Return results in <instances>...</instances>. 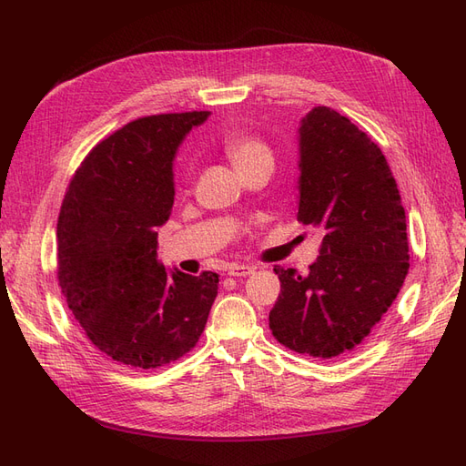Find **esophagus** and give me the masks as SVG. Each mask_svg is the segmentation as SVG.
I'll use <instances>...</instances> for the list:
<instances>
[{
	"label": "esophagus",
	"instance_id": "1",
	"mask_svg": "<svg viewBox=\"0 0 466 466\" xmlns=\"http://www.w3.org/2000/svg\"><path fill=\"white\" fill-rule=\"evenodd\" d=\"M228 274L229 276H250L255 274V266H248V264H229L228 266Z\"/></svg>",
	"mask_w": 466,
	"mask_h": 466
}]
</instances>
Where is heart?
<instances>
[{
	"mask_svg": "<svg viewBox=\"0 0 466 466\" xmlns=\"http://www.w3.org/2000/svg\"><path fill=\"white\" fill-rule=\"evenodd\" d=\"M221 149L225 155H228L229 161L235 165L238 173H245L257 165L272 167V161H274L270 146H268L262 137L250 132H241V130L225 132L221 137Z\"/></svg>",
	"mask_w": 466,
	"mask_h": 466,
	"instance_id": "b5f03b06",
	"label": "heart"
}]
</instances>
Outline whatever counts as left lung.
Listing matches in <instances>:
<instances>
[{
    "label": "left lung",
    "mask_w": 466,
    "mask_h": 466,
    "mask_svg": "<svg viewBox=\"0 0 466 466\" xmlns=\"http://www.w3.org/2000/svg\"><path fill=\"white\" fill-rule=\"evenodd\" d=\"M298 219L324 229L320 255L305 276L274 268L281 291L270 329L286 348L330 360L358 348L389 311L410 255L385 155L329 106L301 118Z\"/></svg>",
    "instance_id": "obj_1"
}]
</instances>
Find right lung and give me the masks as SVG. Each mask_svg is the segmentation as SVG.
Returning <instances> with one entry per match:
<instances>
[{
    "instance_id": "1",
    "label": "right lung",
    "mask_w": 466,
    "mask_h": 466,
    "mask_svg": "<svg viewBox=\"0 0 466 466\" xmlns=\"http://www.w3.org/2000/svg\"><path fill=\"white\" fill-rule=\"evenodd\" d=\"M208 116L192 110L128 122L89 151L64 196L56 228L62 293L95 348L130 370L190 351L218 295V274L167 272L157 260L177 149Z\"/></svg>"
}]
</instances>
